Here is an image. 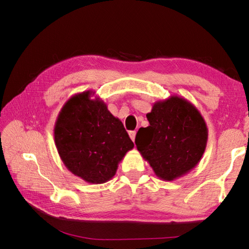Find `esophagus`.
<instances>
[{
  "label": "esophagus",
  "instance_id": "esophagus-1",
  "mask_svg": "<svg viewBox=\"0 0 249 249\" xmlns=\"http://www.w3.org/2000/svg\"><path fill=\"white\" fill-rule=\"evenodd\" d=\"M129 137H130V139L133 140V141H135V138H136V131L134 130V131H129Z\"/></svg>",
  "mask_w": 249,
  "mask_h": 249
}]
</instances>
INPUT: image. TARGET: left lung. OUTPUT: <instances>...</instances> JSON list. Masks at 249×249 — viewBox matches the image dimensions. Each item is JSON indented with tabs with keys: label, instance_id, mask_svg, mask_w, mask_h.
<instances>
[{
	"label": "left lung",
	"instance_id": "1",
	"mask_svg": "<svg viewBox=\"0 0 249 249\" xmlns=\"http://www.w3.org/2000/svg\"><path fill=\"white\" fill-rule=\"evenodd\" d=\"M150 126L141 127L135 143L156 176L173 181L198 165L208 142L202 115L187 99L158 100L146 114Z\"/></svg>",
	"mask_w": 249,
	"mask_h": 249
}]
</instances>
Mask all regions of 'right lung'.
I'll list each match as a JSON object with an SVG mask.
<instances>
[{
    "mask_svg": "<svg viewBox=\"0 0 249 249\" xmlns=\"http://www.w3.org/2000/svg\"><path fill=\"white\" fill-rule=\"evenodd\" d=\"M93 91L75 94L63 106L54 125V142L65 167L91 184L114 177L134 147L123 123Z\"/></svg>",
    "mask_w": 249,
    "mask_h": 249,
    "instance_id": "obj_1",
    "label": "right lung"
}]
</instances>
